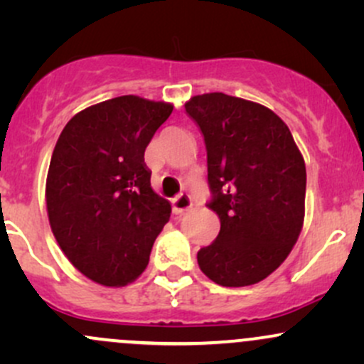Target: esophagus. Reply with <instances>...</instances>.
<instances>
[{"label":"esophagus","instance_id":"obj_1","mask_svg":"<svg viewBox=\"0 0 364 364\" xmlns=\"http://www.w3.org/2000/svg\"><path fill=\"white\" fill-rule=\"evenodd\" d=\"M173 203H174V210H176L178 214H183V212L190 210V208L193 207V203H191L190 195H188V193H181V195H178L176 198L173 200Z\"/></svg>","mask_w":364,"mask_h":364}]
</instances>
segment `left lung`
I'll return each instance as SVG.
<instances>
[{
    "label": "left lung",
    "mask_w": 364,
    "mask_h": 364,
    "mask_svg": "<svg viewBox=\"0 0 364 364\" xmlns=\"http://www.w3.org/2000/svg\"><path fill=\"white\" fill-rule=\"evenodd\" d=\"M185 109L205 140L208 208L220 220L198 267L219 286H252L281 267L301 232L304 159L287 124L262 104L210 92Z\"/></svg>",
    "instance_id": "left-lung-1"
}]
</instances>
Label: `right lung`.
<instances>
[{
    "label": "right lung",
    "instance_id": "1",
    "mask_svg": "<svg viewBox=\"0 0 364 364\" xmlns=\"http://www.w3.org/2000/svg\"><path fill=\"white\" fill-rule=\"evenodd\" d=\"M173 107L139 95L94 104L66 123L53 150L51 231L75 269L101 286L139 279L169 220L171 203L150 186L144 154Z\"/></svg>",
    "mask_w": 364,
    "mask_h": 364
}]
</instances>
